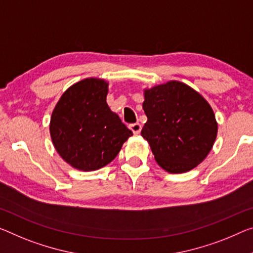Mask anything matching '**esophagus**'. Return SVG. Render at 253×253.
Instances as JSON below:
<instances>
[{
	"instance_id": "obj_1",
	"label": "esophagus",
	"mask_w": 253,
	"mask_h": 253,
	"mask_svg": "<svg viewBox=\"0 0 253 253\" xmlns=\"http://www.w3.org/2000/svg\"><path fill=\"white\" fill-rule=\"evenodd\" d=\"M129 127L134 134H139L140 131H141V124L140 123H132V124H130Z\"/></svg>"
}]
</instances>
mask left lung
<instances>
[{"mask_svg":"<svg viewBox=\"0 0 253 253\" xmlns=\"http://www.w3.org/2000/svg\"><path fill=\"white\" fill-rule=\"evenodd\" d=\"M147 122L141 130L157 164L169 173L191 170L207 157L217 137L211 105L180 81H169L143 91Z\"/></svg>","mask_w":253,"mask_h":253,"instance_id":"8db88e82","label":"left lung"}]
</instances>
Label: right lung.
Returning <instances> with one entry per match:
<instances>
[{
	"mask_svg": "<svg viewBox=\"0 0 253 253\" xmlns=\"http://www.w3.org/2000/svg\"><path fill=\"white\" fill-rule=\"evenodd\" d=\"M108 83L87 78L69 87L49 122L60 156L79 170H96L113 161L132 131L106 103Z\"/></svg>",
	"mask_w": 253,
	"mask_h": 253,
	"instance_id": "obj_1",
	"label": "right lung"
}]
</instances>
